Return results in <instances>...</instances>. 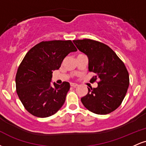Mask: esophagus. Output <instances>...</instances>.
I'll list each match as a JSON object with an SVG mask.
<instances>
[{
	"label": "esophagus",
	"mask_w": 146,
	"mask_h": 146,
	"mask_svg": "<svg viewBox=\"0 0 146 146\" xmlns=\"http://www.w3.org/2000/svg\"><path fill=\"white\" fill-rule=\"evenodd\" d=\"M70 85H71V86L72 87H77L78 86V85L75 83H70Z\"/></svg>",
	"instance_id": "34e87169"
}]
</instances>
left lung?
I'll list each match as a JSON object with an SVG mask.
<instances>
[{
	"instance_id": "obj_1",
	"label": "left lung",
	"mask_w": 146,
	"mask_h": 146,
	"mask_svg": "<svg viewBox=\"0 0 146 146\" xmlns=\"http://www.w3.org/2000/svg\"><path fill=\"white\" fill-rule=\"evenodd\" d=\"M77 48L88 58V71L95 73L90 80H99L97 88H88L81 98L92 113L106 115L116 110L123 102L129 86V74L125 64L109 46L90 39L73 40Z\"/></svg>"
}]
</instances>
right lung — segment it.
<instances>
[{"label": "right lung", "instance_id": "right-lung-1", "mask_svg": "<svg viewBox=\"0 0 146 146\" xmlns=\"http://www.w3.org/2000/svg\"><path fill=\"white\" fill-rule=\"evenodd\" d=\"M71 40L42 41L25 55L16 75V92L25 109L38 117L54 115L65 102L70 84L51 85L52 73L68 53L76 51Z\"/></svg>", "mask_w": 146, "mask_h": 146}]
</instances>
